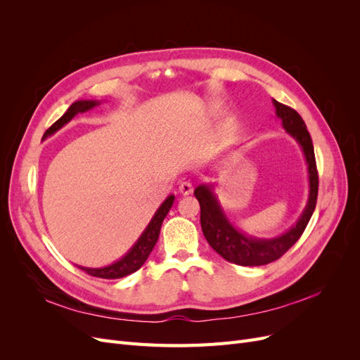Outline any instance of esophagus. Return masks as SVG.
I'll return each mask as SVG.
<instances>
[{
	"mask_svg": "<svg viewBox=\"0 0 360 360\" xmlns=\"http://www.w3.org/2000/svg\"><path fill=\"white\" fill-rule=\"evenodd\" d=\"M192 191H193V186H192L191 181H181V183H180L179 192H180L181 195H189V193H192Z\"/></svg>",
	"mask_w": 360,
	"mask_h": 360,
	"instance_id": "esophagus-1",
	"label": "esophagus"
}]
</instances>
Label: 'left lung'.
<instances>
[{"mask_svg": "<svg viewBox=\"0 0 360 360\" xmlns=\"http://www.w3.org/2000/svg\"><path fill=\"white\" fill-rule=\"evenodd\" d=\"M274 105L276 108V115L282 122V127L297 141L308 165L309 197L296 225H292L284 234L271 238L246 236L228 219L221 202L217 201V197L212 191V184H200L193 191V195L200 202L201 228L207 242L222 258L238 266H264L281 258L299 240L315 210V204H317L319 172L317 165H315L312 139L307 124L292 108L282 105L275 99Z\"/></svg>", "mask_w": 360, "mask_h": 360, "instance_id": "8db88e82", "label": "left lung"}]
</instances>
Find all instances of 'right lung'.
<instances>
[{
	"instance_id": "right-lung-1",
	"label": "right lung",
	"mask_w": 360,
	"mask_h": 360,
	"mask_svg": "<svg viewBox=\"0 0 360 360\" xmlns=\"http://www.w3.org/2000/svg\"><path fill=\"white\" fill-rule=\"evenodd\" d=\"M101 102L99 101H76L75 103H72L69 106V110L64 112V115L61 118H58L56 123H53L46 132L43 135V139L53 135L60 130L63 126H66L70 120L79 112H85L91 110V108L97 106ZM174 202V195H169V197L160 204L159 209L156 210L155 216L151 217V221L148 222L147 228L143 231V234L139 236L138 240L135 242V245L127 250V254L123 255L120 259H117L115 263L105 266V267H99V269H91V267H82L79 266L81 270H84L85 274H89L91 276L96 278H103V279H118L127 276L130 274H134L138 269H141L146 263V259L148 258L150 252L153 250L158 238H159V233H160V226L165 216L168 214V212L171 210Z\"/></svg>"
}]
</instances>
